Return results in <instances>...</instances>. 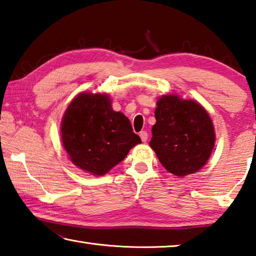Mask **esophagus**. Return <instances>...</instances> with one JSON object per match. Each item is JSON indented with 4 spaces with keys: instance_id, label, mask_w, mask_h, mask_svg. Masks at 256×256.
<instances>
[{
    "instance_id": "1",
    "label": "esophagus",
    "mask_w": 256,
    "mask_h": 256,
    "mask_svg": "<svg viewBox=\"0 0 256 256\" xmlns=\"http://www.w3.org/2000/svg\"><path fill=\"white\" fill-rule=\"evenodd\" d=\"M138 136H140L142 142H146V140H148V133H146V131H141L140 134H138Z\"/></svg>"
}]
</instances>
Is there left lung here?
Instances as JSON below:
<instances>
[{"instance_id": "8db88e82", "label": "left lung", "mask_w": 256, "mask_h": 256, "mask_svg": "<svg viewBox=\"0 0 256 256\" xmlns=\"http://www.w3.org/2000/svg\"><path fill=\"white\" fill-rule=\"evenodd\" d=\"M150 146L160 164L176 176L193 174L209 160L216 142L214 123L196 100L164 94L154 110Z\"/></svg>"}]
</instances>
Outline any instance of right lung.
Masks as SVG:
<instances>
[{"instance_id": "1", "label": "right lung", "mask_w": 256, "mask_h": 256, "mask_svg": "<svg viewBox=\"0 0 256 256\" xmlns=\"http://www.w3.org/2000/svg\"><path fill=\"white\" fill-rule=\"evenodd\" d=\"M60 136L71 162L94 176L105 175L141 144L130 120L112 110L105 94H78L64 112Z\"/></svg>"}]
</instances>
